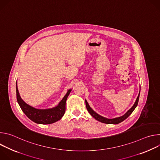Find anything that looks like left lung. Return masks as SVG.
<instances>
[{
	"label": "left lung",
	"instance_id": "8db88e82",
	"mask_svg": "<svg viewBox=\"0 0 160 160\" xmlns=\"http://www.w3.org/2000/svg\"><path fill=\"white\" fill-rule=\"evenodd\" d=\"M139 95H140V92L138 95V98H137L136 99V101L134 103L133 106L125 114V115L122 117H118V118H113V119H108V118H104L103 117H101L99 115H98V113H96L93 109H92V108H91L87 101L85 100V104H86V108L88 111V112L90 114L91 116H92V117H94L96 120H97L99 122H101L102 123H106V124H118V123H121L122 122H123V120H125L126 118H127L131 114L132 112L133 111V110L135 109V108L137 107V106H138V102H139Z\"/></svg>",
	"mask_w": 160,
	"mask_h": 160
}]
</instances>
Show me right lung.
<instances>
[{"instance_id":"1","label":"right lung","mask_w":160,"mask_h":160,"mask_svg":"<svg viewBox=\"0 0 160 160\" xmlns=\"http://www.w3.org/2000/svg\"><path fill=\"white\" fill-rule=\"evenodd\" d=\"M16 98L23 112L31 120L38 124H51L59 120L65 112L66 101L68 96H69L72 89L68 90V92L61 101L59 104L51 109H38L34 108L25 102L21 98L16 82Z\"/></svg>"}]
</instances>
